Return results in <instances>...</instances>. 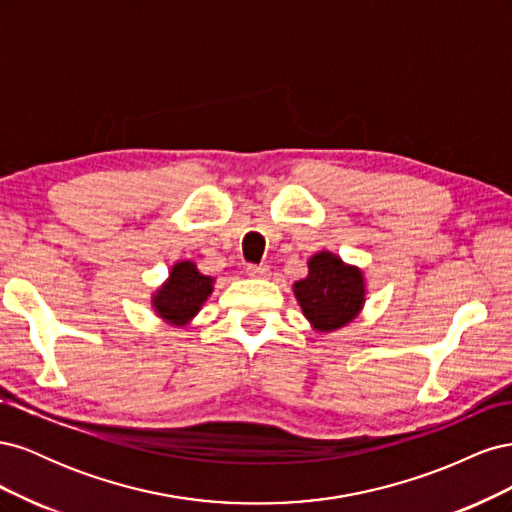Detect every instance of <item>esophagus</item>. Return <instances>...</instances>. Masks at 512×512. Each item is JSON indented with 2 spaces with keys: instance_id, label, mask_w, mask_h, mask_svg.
<instances>
[{
  "instance_id": "34e87169",
  "label": "esophagus",
  "mask_w": 512,
  "mask_h": 512,
  "mask_svg": "<svg viewBox=\"0 0 512 512\" xmlns=\"http://www.w3.org/2000/svg\"><path fill=\"white\" fill-rule=\"evenodd\" d=\"M247 275L265 277V275H269V267L267 265H250V267H247Z\"/></svg>"
}]
</instances>
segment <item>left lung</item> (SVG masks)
I'll use <instances>...</instances> for the list:
<instances>
[{
  "label": "left lung",
  "instance_id": "left-lung-1",
  "mask_svg": "<svg viewBox=\"0 0 512 512\" xmlns=\"http://www.w3.org/2000/svg\"><path fill=\"white\" fill-rule=\"evenodd\" d=\"M307 277L294 284L303 316L316 331L342 329L359 316L365 303V280L361 269L331 254L318 252L307 262Z\"/></svg>",
  "mask_w": 512,
  "mask_h": 512
}]
</instances>
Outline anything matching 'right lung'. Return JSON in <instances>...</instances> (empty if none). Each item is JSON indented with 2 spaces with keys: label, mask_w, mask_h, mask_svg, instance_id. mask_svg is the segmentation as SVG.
Returning <instances> with one entry per match:
<instances>
[{
  "label": "right lung",
  "mask_w": 512,
  "mask_h": 512,
  "mask_svg": "<svg viewBox=\"0 0 512 512\" xmlns=\"http://www.w3.org/2000/svg\"><path fill=\"white\" fill-rule=\"evenodd\" d=\"M211 292L213 277L200 273L194 262L181 260L170 269L168 280L160 290L153 294L151 305L162 320L183 327L200 312Z\"/></svg>",
  "instance_id": "right-lung-1"
}]
</instances>
